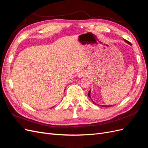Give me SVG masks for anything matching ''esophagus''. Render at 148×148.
I'll return each mask as SVG.
<instances>
[{
	"mask_svg": "<svg viewBox=\"0 0 148 148\" xmlns=\"http://www.w3.org/2000/svg\"><path fill=\"white\" fill-rule=\"evenodd\" d=\"M84 74H82V73H81V74H79V77H80V78H82V77H84Z\"/></svg>",
	"mask_w": 148,
	"mask_h": 148,
	"instance_id": "34e87169",
	"label": "esophagus"
}]
</instances>
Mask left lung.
<instances>
[{
    "instance_id": "8db88e82",
    "label": "left lung",
    "mask_w": 148,
    "mask_h": 148,
    "mask_svg": "<svg viewBox=\"0 0 148 148\" xmlns=\"http://www.w3.org/2000/svg\"><path fill=\"white\" fill-rule=\"evenodd\" d=\"M124 41H125V42H127V44H130V45H132V44L129 41H127V40H125V39H124ZM88 96H89V97L90 98V99L92 100V99H91V90L89 91V92L88 93ZM92 102H93V104H96V105H98V106H102V107H111V106H112V105H99V104H96V103H95V102H94L92 100Z\"/></svg>"
}]
</instances>
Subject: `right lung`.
I'll list each match as a JSON object with an SVG mask.
<instances>
[{
  "instance_id": "right-lung-1",
  "label": "right lung",
  "mask_w": 148,
  "mask_h": 148,
  "mask_svg": "<svg viewBox=\"0 0 148 148\" xmlns=\"http://www.w3.org/2000/svg\"><path fill=\"white\" fill-rule=\"evenodd\" d=\"M53 107H54V106H53Z\"/></svg>"
}]
</instances>
